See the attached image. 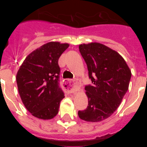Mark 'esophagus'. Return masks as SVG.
<instances>
[{
    "mask_svg": "<svg viewBox=\"0 0 147 147\" xmlns=\"http://www.w3.org/2000/svg\"><path fill=\"white\" fill-rule=\"evenodd\" d=\"M63 88L68 93H74L80 89V84L75 80H66L63 83Z\"/></svg>",
    "mask_w": 147,
    "mask_h": 147,
    "instance_id": "esophagus-1",
    "label": "esophagus"
}]
</instances>
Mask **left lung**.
Returning <instances> with one entry per match:
<instances>
[{
    "label": "left lung",
    "instance_id": "obj_1",
    "mask_svg": "<svg viewBox=\"0 0 147 147\" xmlns=\"http://www.w3.org/2000/svg\"><path fill=\"white\" fill-rule=\"evenodd\" d=\"M79 49L93 85L85 86L88 106L78 115L85 121H102L120 105L129 88L131 71L117 51L103 44L84 43Z\"/></svg>",
    "mask_w": 147,
    "mask_h": 147
}]
</instances>
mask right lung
<instances>
[{
    "instance_id": "right-lung-1",
    "label": "right lung",
    "mask_w": 147,
    "mask_h": 147,
    "mask_svg": "<svg viewBox=\"0 0 147 147\" xmlns=\"http://www.w3.org/2000/svg\"><path fill=\"white\" fill-rule=\"evenodd\" d=\"M68 46L59 42L44 44L27 56L17 73L22 102L37 119H51L59 112L65 96L59 85L58 59Z\"/></svg>"
}]
</instances>
